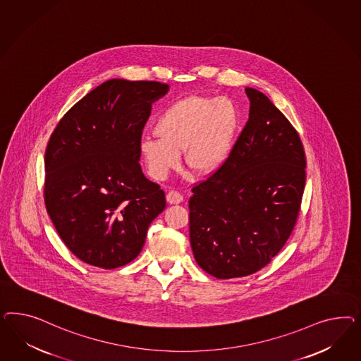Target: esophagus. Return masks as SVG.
Returning <instances> with one entry per match:
<instances>
[{
	"mask_svg": "<svg viewBox=\"0 0 361 361\" xmlns=\"http://www.w3.org/2000/svg\"><path fill=\"white\" fill-rule=\"evenodd\" d=\"M183 200H184V197H183V195H181L180 192H177V190H171V192H168V195H166V201H168L169 204H180Z\"/></svg>",
	"mask_w": 361,
	"mask_h": 361,
	"instance_id": "obj_1",
	"label": "esophagus"
}]
</instances>
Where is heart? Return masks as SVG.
I'll return each mask as SVG.
<instances>
[{
	"label": "heart",
	"instance_id": "1",
	"mask_svg": "<svg viewBox=\"0 0 361 361\" xmlns=\"http://www.w3.org/2000/svg\"><path fill=\"white\" fill-rule=\"evenodd\" d=\"M238 124V109L228 98L188 97L169 104L154 121L156 136L140 142L148 173L165 180L180 165L181 151L192 172H214L228 159Z\"/></svg>",
	"mask_w": 361,
	"mask_h": 361
}]
</instances>
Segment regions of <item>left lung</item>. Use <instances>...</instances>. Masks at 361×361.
Masks as SVG:
<instances>
[{
    "instance_id": "obj_1",
    "label": "left lung",
    "mask_w": 361,
    "mask_h": 361,
    "mask_svg": "<svg viewBox=\"0 0 361 361\" xmlns=\"http://www.w3.org/2000/svg\"><path fill=\"white\" fill-rule=\"evenodd\" d=\"M245 91L249 121L225 163L193 186L189 198L195 259L219 279L257 273L282 250L306 185L299 133L261 91Z\"/></svg>"
}]
</instances>
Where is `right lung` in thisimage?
<instances>
[{"label":"right lung","instance_id":"1","mask_svg":"<svg viewBox=\"0 0 361 361\" xmlns=\"http://www.w3.org/2000/svg\"><path fill=\"white\" fill-rule=\"evenodd\" d=\"M168 90L153 80H107L68 109L49 139L46 210L85 263L111 270L132 262L165 209L164 190L142 175L139 160L151 104Z\"/></svg>","mask_w":361,"mask_h":361}]
</instances>
